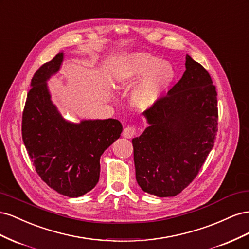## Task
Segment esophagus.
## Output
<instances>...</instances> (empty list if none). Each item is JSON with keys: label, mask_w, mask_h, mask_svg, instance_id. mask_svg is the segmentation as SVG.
Returning a JSON list of instances; mask_svg holds the SVG:
<instances>
[{"label": "esophagus", "mask_w": 249, "mask_h": 249, "mask_svg": "<svg viewBox=\"0 0 249 249\" xmlns=\"http://www.w3.org/2000/svg\"><path fill=\"white\" fill-rule=\"evenodd\" d=\"M136 132H137L136 127H135L134 125H129V126H126L124 129L123 136L124 138H132V137L135 136V135H136Z\"/></svg>", "instance_id": "esophagus-1"}]
</instances>
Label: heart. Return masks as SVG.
Segmentation results:
<instances>
[{
    "instance_id": "heart-1",
    "label": "heart",
    "mask_w": 249,
    "mask_h": 249,
    "mask_svg": "<svg viewBox=\"0 0 249 249\" xmlns=\"http://www.w3.org/2000/svg\"><path fill=\"white\" fill-rule=\"evenodd\" d=\"M143 78L133 90L131 102L139 109H148L160 99L175 78L173 66L160 57L139 52L119 60L113 69V80L123 88Z\"/></svg>"
}]
</instances>
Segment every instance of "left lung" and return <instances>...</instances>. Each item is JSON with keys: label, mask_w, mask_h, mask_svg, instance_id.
I'll return each instance as SVG.
<instances>
[{"label": "left lung", "mask_w": 249, "mask_h": 249, "mask_svg": "<svg viewBox=\"0 0 249 249\" xmlns=\"http://www.w3.org/2000/svg\"><path fill=\"white\" fill-rule=\"evenodd\" d=\"M177 84L143 112L148 126L132 140L136 179L159 197L176 196L197 176L214 146L217 92L207 70L186 56Z\"/></svg>", "instance_id": "left-lung-1"}]
</instances>
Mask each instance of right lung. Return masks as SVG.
<instances>
[{
	"label": "right lung",
	"instance_id": "1",
	"mask_svg": "<svg viewBox=\"0 0 249 249\" xmlns=\"http://www.w3.org/2000/svg\"><path fill=\"white\" fill-rule=\"evenodd\" d=\"M63 57L59 53L34 73L22 112L21 135L43 182L65 196L79 197L99 182L101 156L120 137L123 125L112 118L74 124L62 117L51 100L47 82L59 71Z\"/></svg>",
	"mask_w": 249,
	"mask_h": 249
}]
</instances>
